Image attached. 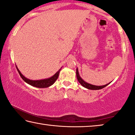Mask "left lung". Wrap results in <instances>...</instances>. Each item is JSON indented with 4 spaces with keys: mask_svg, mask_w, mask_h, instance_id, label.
<instances>
[{
    "mask_svg": "<svg viewBox=\"0 0 135 135\" xmlns=\"http://www.w3.org/2000/svg\"><path fill=\"white\" fill-rule=\"evenodd\" d=\"M76 76H77V79H78L79 82L80 83L83 87L89 89H92V90H98V89H101L102 88H103L106 87L107 85H108L110 83V82L109 83H108V84H106L105 85H103V86H96V85L89 84V83L85 82V81L80 78V76H79L78 68L76 69Z\"/></svg>",
    "mask_w": 135,
    "mask_h": 135,
    "instance_id": "8db88e82",
    "label": "left lung"
}]
</instances>
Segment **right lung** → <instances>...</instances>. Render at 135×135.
<instances>
[{"instance_id":"right-lung-1","label":"right lung","mask_w":135,"mask_h":135,"mask_svg":"<svg viewBox=\"0 0 135 135\" xmlns=\"http://www.w3.org/2000/svg\"><path fill=\"white\" fill-rule=\"evenodd\" d=\"M17 70L19 74L21 76V78H22V79L25 82H26L28 84L31 85V86L37 87V88H47L49 86L52 85L53 83L55 82V81L57 80V79L58 78L59 76V72L61 71V69H59L58 70V71H57L56 73H55L54 75H53L52 77H51L50 78L48 79H42V80H30L29 79H27L21 73V72L20 71V70H18V68L16 67Z\"/></svg>"}]
</instances>
